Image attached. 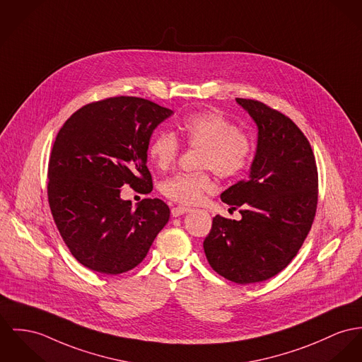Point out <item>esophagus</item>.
Masks as SVG:
<instances>
[{"label":"esophagus","instance_id":"34e87169","mask_svg":"<svg viewBox=\"0 0 362 362\" xmlns=\"http://www.w3.org/2000/svg\"><path fill=\"white\" fill-rule=\"evenodd\" d=\"M192 211V208H186V206H175V208H172V216H180V215H185V214H187V212H190Z\"/></svg>","mask_w":362,"mask_h":362}]
</instances>
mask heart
<instances>
[{
    "label": "heart",
    "instance_id": "b5f03b06",
    "mask_svg": "<svg viewBox=\"0 0 362 362\" xmlns=\"http://www.w3.org/2000/svg\"><path fill=\"white\" fill-rule=\"evenodd\" d=\"M176 136L189 148L199 150L197 167L211 169L222 179L240 176L252 160L253 140L250 134L218 110L186 115L176 125ZM179 153V141L168 132L157 134L148 144V158L158 169L172 167ZM215 187L209 172L177 173L163 183V193L173 202L195 205Z\"/></svg>",
    "mask_w": 362,
    "mask_h": 362
}]
</instances>
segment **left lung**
Returning a JSON list of instances; mask_svg holds the SVG:
<instances>
[{"label":"left lung","mask_w":362,"mask_h":362,"mask_svg":"<svg viewBox=\"0 0 362 362\" xmlns=\"http://www.w3.org/2000/svg\"><path fill=\"white\" fill-rule=\"evenodd\" d=\"M237 102L259 128L250 177L222 193L243 219L216 215L204 250L218 274L247 285L274 277L302 248L317 212L318 170L310 141L289 117L259 100Z\"/></svg>","instance_id":"obj_1"}]
</instances>
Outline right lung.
Instances as JSON below:
<instances>
[{
  "mask_svg": "<svg viewBox=\"0 0 362 362\" xmlns=\"http://www.w3.org/2000/svg\"><path fill=\"white\" fill-rule=\"evenodd\" d=\"M170 114L147 99L112 96L73 112L57 132L48 202L64 244L86 269L107 276L132 270L169 221L163 199L144 198L132 209L119 192L124 185L153 190L148 141Z\"/></svg>",
  "mask_w": 362,
  "mask_h": 362,
  "instance_id": "add662e5",
  "label": "right lung"
}]
</instances>
